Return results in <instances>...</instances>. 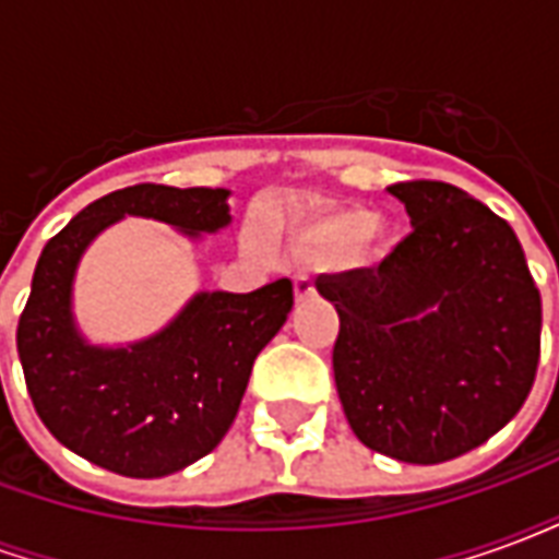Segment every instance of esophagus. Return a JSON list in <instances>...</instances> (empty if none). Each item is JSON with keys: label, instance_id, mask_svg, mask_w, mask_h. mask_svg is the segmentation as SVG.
<instances>
[{"label": "esophagus", "instance_id": "1", "mask_svg": "<svg viewBox=\"0 0 559 559\" xmlns=\"http://www.w3.org/2000/svg\"><path fill=\"white\" fill-rule=\"evenodd\" d=\"M293 293H296V305L311 302L317 296L314 281L308 278V275H296V281H293Z\"/></svg>", "mask_w": 559, "mask_h": 559}]
</instances>
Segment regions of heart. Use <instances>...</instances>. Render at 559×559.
Segmentation results:
<instances>
[{"label":"heart","mask_w":559,"mask_h":559,"mask_svg":"<svg viewBox=\"0 0 559 559\" xmlns=\"http://www.w3.org/2000/svg\"><path fill=\"white\" fill-rule=\"evenodd\" d=\"M293 239L302 254L341 257L356 245L386 248L395 239V224L383 215H371L365 206L335 209V212H326V215L296 227Z\"/></svg>","instance_id":"b5f03b06"}]
</instances>
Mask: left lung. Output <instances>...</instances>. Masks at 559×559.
<instances>
[{
  "label": "left lung",
  "mask_w": 559,
  "mask_h": 559,
  "mask_svg": "<svg viewBox=\"0 0 559 559\" xmlns=\"http://www.w3.org/2000/svg\"><path fill=\"white\" fill-rule=\"evenodd\" d=\"M413 233L377 269L317 278L341 317L335 386L380 455L440 464L481 445L527 401L542 299L515 230L455 185H389Z\"/></svg>",
  "instance_id": "8db88e82"
}]
</instances>
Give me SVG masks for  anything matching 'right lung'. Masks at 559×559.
<instances>
[{"mask_svg":"<svg viewBox=\"0 0 559 559\" xmlns=\"http://www.w3.org/2000/svg\"><path fill=\"white\" fill-rule=\"evenodd\" d=\"M227 197V188L131 185L90 203L38 257L17 326L26 389L47 431L110 473L170 476L224 440L257 353L290 314L293 284L197 293L155 335L98 347L80 335L71 311L80 257L126 215L164 221L191 239L218 233L230 224Z\"/></svg>","mask_w":559,"mask_h":559,"instance_id":"right-lung-1","label":"right lung"}]
</instances>
